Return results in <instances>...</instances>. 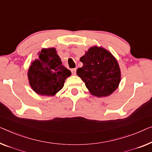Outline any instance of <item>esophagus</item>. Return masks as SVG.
I'll return each instance as SVG.
<instances>
[{
	"label": "esophagus",
	"instance_id": "esophagus-1",
	"mask_svg": "<svg viewBox=\"0 0 152 152\" xmlns=\"http://www.w3.org/2000/svg\"><path fill=\"white\" fill-rule=\"evenodd\" d=\"M71 72H72V75H75V74H76V69H72Z\"/></svg>",
	"mask_w": 152,
	"mask_h": 152
}]
</instances>
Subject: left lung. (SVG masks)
<instances>
[{
  "label": "left lung",
  "instance_id": "left-lung-1",
  "mask_svg": "<svg viewBox=\"0 0 152 152\" xmlns=\"http://www.w3.org/2000/svg\"><path fill=\"white\" fill-rule=\"evenodd\" d=\"M80 61L83 65L76 74L93 96H110L118 88L121 70L117 59L107 50L101 46L91 47Z\"/></svg>",
  "mask_w": 152,
  "mask_h": 152
}]
</instances>
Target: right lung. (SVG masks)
Masks as SVG:
<instances>
[{"instance_id":"right-lung-1","label":"right lung","mask_w":152,"mask_h":152,"mask_svg":"<svg viewBox=\"0 0 152 152\" xmlns=\"http://www.w3.org/2000/svg\"><path fill=\"white\" fill-rule=\"evenodd\" d=\"M39 58L31 62L28 78L31 89L41 96H55L62 89L71 72L62 65L55 48H43Z\"/></svg>"}]
</instances>
